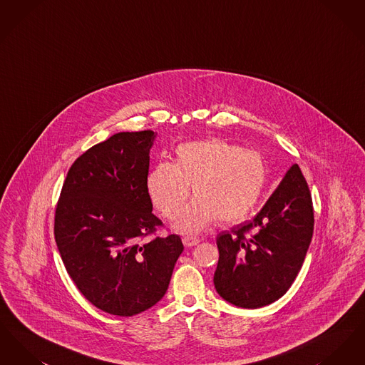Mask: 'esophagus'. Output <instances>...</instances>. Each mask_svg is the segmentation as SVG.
Returning a JSON list of instances; mask_svg holds the SVG:
<instances>
[{"instance_id": "34e87169", "label": "esophagus", "mask_w": 365, "mask_h": 365, "mask_svg": "<svg viewBox=\"0 0 365 365\" xmlns=\"http://www.w3.org/2000/svg\"><path fill=\"white\" fill-rule=\"evenodd\" d=\"M182 242H183L186 247H191V246H195L197 243H200V240L194 238V237H183Z\"/></svg>"}]
</instances>
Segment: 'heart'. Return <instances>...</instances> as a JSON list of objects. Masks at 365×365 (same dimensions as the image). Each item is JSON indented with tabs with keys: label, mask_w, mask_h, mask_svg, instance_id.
<instances>
[{
	"label": "heart",
	"mask_w": 365,
	"mask_h": 365,
	"mask_svg": "<svg viewBox=\"0 0 365 365\" xmlns=\"http://www.w3.org/2000/svg\"><path fill=\"white\" fill-rule=\"evenodd\" d=\"M267 165L260 153L222 139L195 140L176 148V160L160 163L148 176V191L157 210L174 220L189 194L195 198L183 210L176 228L198 232L217 220H242L260 198Z\"/></svg>",
	"instance_id": "1"
}]
</instances>
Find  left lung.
<instances>
[{
	"label": "left lung",
	"mask_w": 365,
	"mask_h": 365,
	"mask_svg": "<svg viewBox=\"0 0 365 365\" xmlns=\"http://www.w3.org/2000/svg\"><path fill=\"white\" fill-rule=\"evenodd\" d=\"M311 191L293 164L249 222L217 235L213 283L230 304L256 309L275 302L293 284L312 241Z\"/></svg>",
	"instance_id": "obj_1"
}]
</instances>
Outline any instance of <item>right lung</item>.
<instances>
[{
    "label": "right lung",
    "mask_w": 365,
    "mask_h": 365,
    "mask_svg": "<svg viewBox=\"0 0 365 365\" xmlns=\"http://www.w3.org/2000/svg\"><path fill=\"white\" fill-rule=\"evenodd\" d=\"M155 133H118L71 165L54 215V238L71 279L94 307L116 316L152 308L183 252L179 235L143 238L163 222L148 191Z\"/></svg>",
    "instance_id": "right-lung-1"
}]
</instances>
